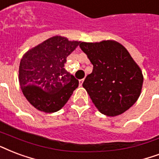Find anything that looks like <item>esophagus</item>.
<instances>
[{"label":"esophagus","instance_id":"1","mask_svg":"<svg viewBox=\"0 0 159 159\" xmlns=\"http://www.w3.org/2000/svg\"><path fill=\"white\" fill-rule=\"evenodd\" d=\"M83 82H84V79L79 80V85H80V86H82V83H83Z\"/></svg>","mask_w":159,"mask_h":159}]
</instances>
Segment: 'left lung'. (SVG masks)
Wrapping results in <instances>:
<instances>
[{
	"instance_id": "8db88e82",
	"label": "left lung",
	"mask_w": 159,
	"mask_h": 159,
	"mask_svg": "<svg viewBox=\"0 0 159 159\" xmlns=\"http://www.w3.org/2000/svg\"><path fill=\"white\" fill-rule=\"evenodd\" d=\"M80 48L93 65L82 83L102 114H122L140 96L143 77L125 47L114 41L81 42Z\"/></svg>"
}]
</instances>
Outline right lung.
I'll use <instances>...</instances> for the list:
<instances>
[{"label":"right lung","mask_w":159,"mask_h":159,"mask_svg":"<svg viewBox=\"0 0 159 159\" xmlns=\"http://www.w3.org/2000/svg\"><path fill=\"white\" fill-rule=\"evenodd\" d=\"M80 42L53 36L23 56L19 82L24 96L36 109L45 112L60 110L79 82L64 68L66 57Z\"/></svg>","instance_id":"1"}]
</instances>
